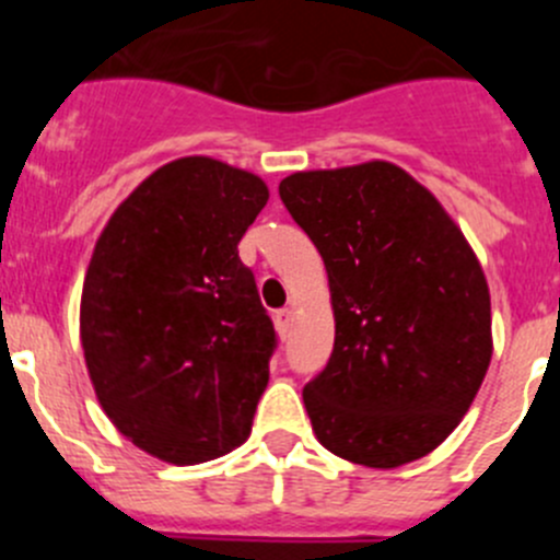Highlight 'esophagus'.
I'll list each match as a JSON object with an SVG mask.
<instances>
[{"label": "esophagus", "mask_w": 560, "mask_h": 560, "mask_svg": "<svg viewBox=\"0 0 560 560\" xmlns=\"http://www.w3.org/2000/svg\"><path fill=\"white\" fill-rule=\"evenodd\" d=\"M292 319H295V312H292V308H279V312L273 314V322H276V327H279V332L290 330Z\"/></svg>", "instance_id": "esophagus-1"}]
</instances>
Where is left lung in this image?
<instances>
[{"label": "left lung", "mask_w": 560, "mask_h": 560, "mask_svg": "<svg viewBox=\"0 0 560 560\" xmlns=\"http://www.w3.org/2000/svg\"><path fill=\"white\" fill-rule=\"evenodd\" d=\"M330 281L336 341L303 387L322 447L369 468L433 453L488 374L490 292L442 202L389 162L279 184Z\"/></svg>", "instance_id": "left-lung-1"}]
</instances>
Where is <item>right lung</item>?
Segmentation results:
<instances>
[{"label":"right lung","mask_w":560,"mask_h":560,"mask_svg":"<svg viewBox=\"0 0 560 560\" xmlns=\"http://www.w3.org/2000/svg\"><path fill=\"white\" fill-rule=\"evenodd\" d=\"M268 202L254 173L184 156L105 224L81 298V343L113 425L145 453L213 460L241 447L276 330L238 244Z\"/></svg>","instance_id":"obj_1"}]
</instances>
